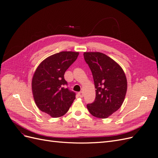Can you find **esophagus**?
Returning <instances> with one entry per match:
<instances>
[{
	"label": "esophagus",
	"mask_w": 158,
	"mask_h": 158,
	"mask_svg": "<svg viewBox=\"0 0 158 158\" xmlns=\"http://www.w3.org/2000/svg\"><path fill=\"white\" fill-rule=\"evenodd\" d=\"M83 95H84V94H83L82 92H80L78 93V96H79L80 98H82Z\"/></svg>",
	"instance_id": "obj_1"
}]
</instances>
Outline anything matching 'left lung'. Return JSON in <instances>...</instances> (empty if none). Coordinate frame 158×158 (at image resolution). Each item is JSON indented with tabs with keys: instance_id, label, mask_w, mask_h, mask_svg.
Instances as JSON below:
<instances>
[{
	"instance_id": "1",
	"label": "left lung",
	"mask_w": 158,
	"mask_h": 158,
	"mask_svg": "<svg viewBox=\"0 0 158 158\" xmlns=\"http://www.w3.org/2000/svg\"><path fill=\"white\" fill-rule=\"evenodd\" d=\"M84 59L92 71L95 101L87 105L93 116L106 118L120 108L127 90V80L123 69L102 52H85Z\"/></svg>"
}]
</instances>
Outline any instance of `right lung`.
Returning a JSON list of instances; mask_svg holds the SVG:
<instances>
[{
    "label": "right lung",
    "mask_w": 158,
    "mask_h": 158,
    "mask_svg": "<svg viewBox=\"0 0 158 158\" xmlns=\"http://www.w3.org/2000/svg\"><path fill=\"white\" fill-rule=\"evenodd\" d=\"M78 55V52L62 51L51 55L41 62L33 76L35 102L41 111L52 117L63 116L76 98V94L66 88L64 75Z\"/></svg>",
    "instance_id": "1"
}]
</instances>
